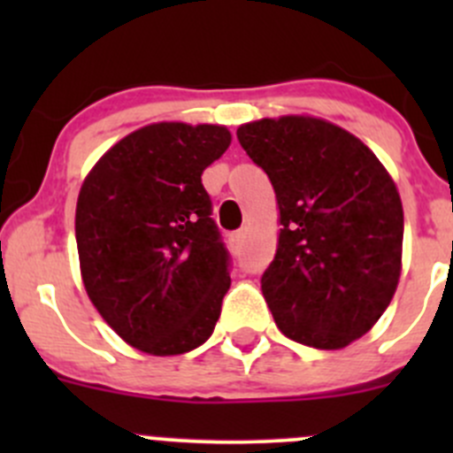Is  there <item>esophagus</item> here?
<instances>
[{
    "label": "esophagus",
    "mask_w": 453,
    "mask_h": 453,
    "mask_svg": "<svg viewBox=\"0 0 453 453\" xmlns=\"http://www.w3.org/2000/svg\"><path fill=\"white\" fill-rule=\"evenodd\" d=\"M243 239H245V232L243 230L236 232V234H232L230 243H232V250H234V252H239L241 245H243Z\"/></svg>",
    "instance_id": "34e87169"
}]
</instances>
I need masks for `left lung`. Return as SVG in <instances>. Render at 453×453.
Wrapping results in <instances>:
<instances>
[{"label": "left lung", "mask_w": 453, "mask_h": 453, "mask_svg": "<svg viewBox=\"0 0 453 453\" xmlns=\"http://www.w3.org/2000/svg\"><path fill=\"white\" fill-rule=\"evenodd\" d=\"M267 173L278 248L260 289L289 340L340 350L366 335L395 296L403 205L377 155L313 116L260 118L236 129Z\"/></svg>", "instance_id": "1"}]
</instances>
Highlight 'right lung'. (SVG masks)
Instances as JSON below:
<instances>
[{"instance_id":"right-lung-1","label":"right lung","mask_w":453,"mask_h":453,"mask_svg":"<svg viewBox=\"0 0 453 453\" xmlns=\"http://www.w3.org/2000/svg\"><path fill=\"white\" fill-rule=\"evenodd\" d=\"M230 142L221 125L153 122L116 142L81 186L76 248L85 291L142 353H188L221 315L227 252L201 175Z\"/></svg>"}]
</instances>
